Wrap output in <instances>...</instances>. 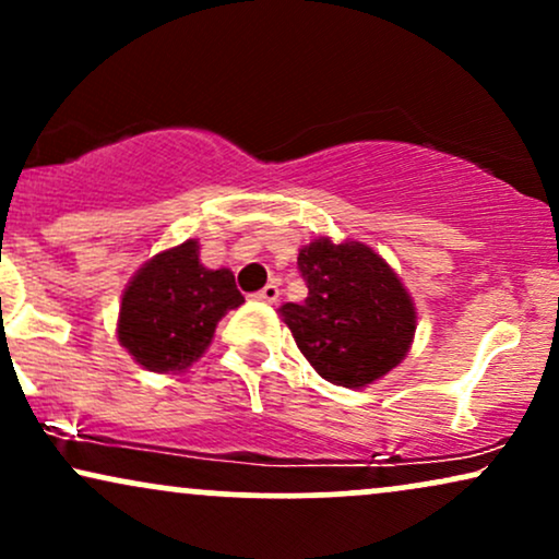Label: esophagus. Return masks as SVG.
<instances>
[{"instance_id":"1","label":"esophagus","mask_w":559,"mask_h":559,"mask_svg":"<svg viewBox=\"0 0 559 559\" xmlns=\"http://www.w3.org/2000/svg\"><path fill=\"white\" fill-rule=\"evenodd\" d=\"M278 286L275 284H267L265 288H262V292H258L254 294V299H260V301H267V305H273V301H278Z\"/></svg>"}]
</instances>
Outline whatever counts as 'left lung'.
I'll return each mask as SVG.
<instances>
[{"label": "left lung", "mask_w": 559, "mask_h": 559, "mask_svg": "<svg viewBox=\"0 0 559 559\" xmlns=\"http://www.w3.org/2000/svg\"><path fill=\"white\" fill-rule=\"evenodd\" d=\"M297 265L307 299L278 312L318 376L360 389L404 360L418 325L415 307L381 254L323 236L301 249Z\"/></svg>", "instance_id": "left-lung-1"}]
</instances>
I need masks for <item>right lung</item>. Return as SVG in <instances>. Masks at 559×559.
Returning a JSON list of instances; mask_svg holds the SVG:
<instances>
[{"label": "right lung", "instance_id": "right-lung-1", "mask_svg": "<svg viewBox=\"0 0 559 559\" xmlns=\"http://www.w3.org/2000/svg\"><path fill=\"white\" fill-rule=\"evenodd\" d=\"M243 301L234 273L207 271L194 239L165 249L126 286L118 342L152 373L189 368L204 355L221 318Z\"/></svg>", "mask_w": 559, "mask_h": 559}]
</instances>
